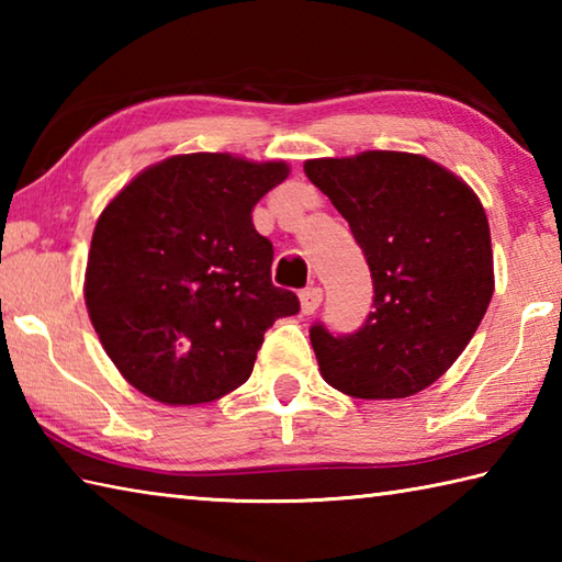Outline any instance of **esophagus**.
<instances>
[{"label":"esophagus","mask_w":562,"mask_h":562,"mask_svg":"<svg viewBox=\"0 0 562 562\" xmlns=\"http://www.w3.org/2000/svg\"><path fill=\"white\" fill-rule=\"evenodd\" d=\"M319 302H322V290L319 288H307V290L300 292V307H302L304 315H312V312L319 307Z\"/></svg>","instance_id":"obj_1"}]
</instances>
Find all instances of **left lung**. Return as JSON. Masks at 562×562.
<instances>
[{
    "instance_id": "obj_1",
    "label": "left lung",
    "mask_w": 562,
    "mask_h": 562,
    "mask_svg": "<svg viewBox=\"0 0 562 562\" xmlns=\"http://www.w3.org/2000/svg\"><path fill=\"white\" fill-rule=\"evenodd\" d=\"M304 173L349 223L374 280V312L359 331L310 329L322 379L355 398L418 394L459 359L493 297L479 195L449 168L404 150L315 158Z\"/></svg>"
}]
</instances>
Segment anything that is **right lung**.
<instances>
[{"mask_svg":"<svg viewBox=\"0 0 562 562\" xmlns=\"http://www.w3.org/2000/svg\"><path fill=\"white\" fill-rule=\"evenodd\" d=\"M284 160L170 156L131 180L93 227L83 300L131 386L168 406L215 402L252 374L265 331L300 312L274 288L252 207Z\"/></svg>","mask_w":562,"mask_h":562,"instance_id":"1","label":"right lung"}]
</instances>
